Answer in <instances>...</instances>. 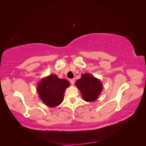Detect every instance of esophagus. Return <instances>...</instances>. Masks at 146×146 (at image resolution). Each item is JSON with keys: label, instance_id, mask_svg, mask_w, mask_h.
Masks as SVG:
<instances>
[{"label": "esophagus", "instance_id": "esophagus-1", "mask_svg": "<svg viewBox=\"0 0 146 146\" xmlns=\"http://www.w3.org/2000/svg\"><path fill=\"white\" fill-rule=\"evenodd\" d=\"M70 82L71 84L73 85L74 84V82H75V79H71L70 80Z\"/></svg>", "mask_w": 146, "mask_h": 146}]
</instances>
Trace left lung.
<instances>
[{
  "label": "left lung",
  "instance_id": "8db88e82",
  "mask_svg": "<svg viewBox=\"0 0 146 146\" xmlns=\"http://www.w3.org/2000/svg\"><path fill=\"white\" fill-rule=\"evenodd\" d=\"M76 86L81 91L83 99L86 102H92L98 99L102 91V83L90 74H84L81 79L77 80Z\"/></svg>",
  "mask_w": 146,
  "mask_h": 146
}]
</instances>
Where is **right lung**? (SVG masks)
<instances>
[{
  "label": "right lung",
  "mask_w": 146,
  "mask_h": 146,
  "mask_svg": "<svg viewBox=\"0 0 146 146\" xmlns=\"http://www.w3.org/2000/svg\"><path fill=\"white\" fill-rule=\"evenodd\" d=\"M70 83L66 79H59L52 74L38 83L37 92L41 101L49 107H55L63 101L64 92Z\"/></svg>",
  "instance_id": "obj_1"
}]
</instances>
